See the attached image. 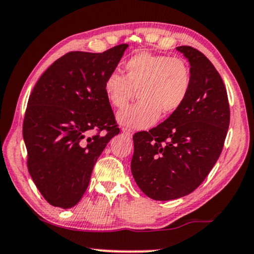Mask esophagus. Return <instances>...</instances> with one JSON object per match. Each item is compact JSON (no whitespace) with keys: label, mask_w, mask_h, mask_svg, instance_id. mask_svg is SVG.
Here are the masks:
<instances>
[{"label":"esophagus","mask_w":254,"mask_h":254,"mask_svg":"<svg viewBox=\"0 0 254 254\" xmlns=\"http://www.w3.org/2000/svg\"><path fill=\"white\" fill-rule=\"evenodd\" d=\"M122 132L126 135H127V137H132V134H133V131H132L131 128H127V127H123Z\"/></svg>","instance_id":"esophagus-1"}]
</instances>
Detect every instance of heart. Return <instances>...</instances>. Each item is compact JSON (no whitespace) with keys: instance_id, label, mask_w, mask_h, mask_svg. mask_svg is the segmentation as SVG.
Segmentation results:
<instances>
[{"instance_id":"b5f03b06","label":"heart","mask_w":254,"mask_h":254,"mask_svg":"<svg viewBox=\"0 0 254 254\" xmlns=\"http://www.w3.org/2000/svg\"><path fill=\"white\" fill-rule=\"evenodd\" d=\"M126 77L110 72L103 81L106 98L113 107L122 109L134 91L140 100L117 115L121 126L147 128L158 122L161 112L170 115L184 105L191 90V71L181 57L140 52L124 63Z\"/></svg>"}]
</instances>
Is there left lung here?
<instances>
[{"mask_svg": "<svg viewBox=\"0 0 254 254\" xmlns=\"http://www.w3.org/2000/svg\"><path fill=\"white\" fill-rule=\"evenodd\" d=\"M176 49L190 63L188 99L163 123L133 135L132 176L147 197L160 201L190 194L202 183L230 123L226 86L212 62L190 46Z\"/></svg>", "mask_w": 254, "mask_h": 254, "instance_id": "left-lung-1", "label": "left lung"}]
</instances>
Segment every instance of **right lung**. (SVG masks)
Returning a JSON list of instances; mask_svg holds the SVG:
<instances>
[{
	"label": "right lung",
	"instance_id": "add662e5",
	"mask_svg": "<svg viewBox=\"0 0 254 254\" xmlns=\"http://www.w3.org/2000/svg\"><path fill=\"white\" fill-rule=\"evenodd\" d=\"M127 47L67 53L42 73L28 98L23 123L28 173L53 206L79 202L96 160L120 133L103 81Z\"/></svg>",
	"mask_w": 254,
	"mask_h": 254
}]
</instances>
